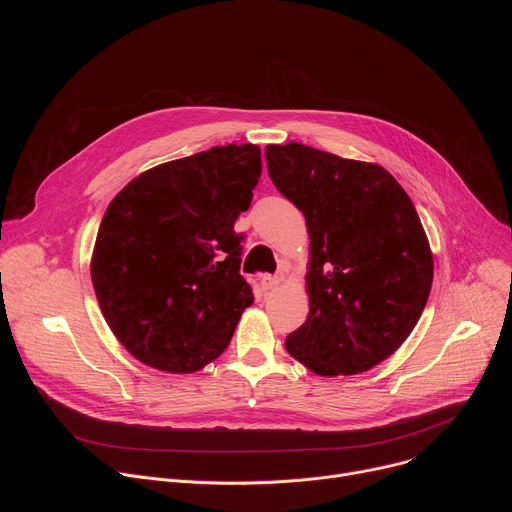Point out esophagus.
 I'll return each mask as SVG.
<instances>
[{
	"label": "esophagus",
	"mask_w": 512,
	"mask_h": 512,
	"mask_svg": "<svg viewBox=\"0 0 512 512\" xmlns=\"http://www.w3.org/2000/svg\"><path fill=\"white\" fill-rule=\"evenodd\" d=\"M281 281H283V273L263 275V277H261V285H263V289H273V287H277Z\"/></svg>",
	"instance_id": "esophagus-1"
}]
</instances>
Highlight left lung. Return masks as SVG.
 I'll list each match as a JSON object with an SVG mask.
<instances>
[{
  "mask_svg": "<svg viewBox=\"0 0 512 512\" xmlns=\"http://www.w3.org/2000/svg\"><path fill=\"white\" fill-rule=\"evenodd\" d=\"M275 188L306 216L310 314L285 340L316 375H358L415 328L433 281L417 210L381 166L302 143L267 145Z\"/></svg>",
  "mask_w": 512,
  "mask_h": 512,
  "instance_id": "8db88e82",
  "label": "left lung"
}]
</instances>
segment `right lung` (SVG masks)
<instances>
[{"label": "right lung", "mask_w": 512, "mask_h": 512, "mask_svg": "<svg viewBox=\"0 0 512 512\" xmlns=\"http://www.w3.org/2000/svg\"><path fill=\"white\" fill-rule=\"evenodd\" d=\"M259 176L257 145L231 143L143 172L109 204L91 277L109 328L137 360L194 373L229 346L253 304L235 221Z\"/></svg>", "instance_id": "right-lung-1"}]
</instances>
